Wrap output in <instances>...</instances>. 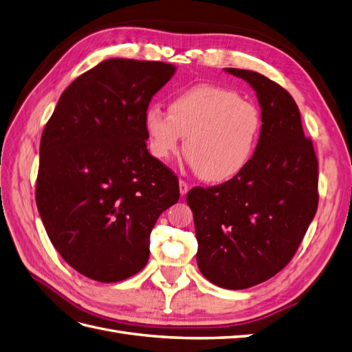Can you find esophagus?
<instances>
[{"instance_id":"1","label":"esophagus","mask_w":352,"mask_h":352,"mask_svg":"<svg viewBox=\"0 0 352 352\" xmlns=\"http://www.w3.org/2000/svg\"><path fill=\"white\" fill-rule=\"evenodd\" d=\"M179 190H180V195H186L188 190H189V185L185 182V180H179Z\"/></svg>"}]
</instances>
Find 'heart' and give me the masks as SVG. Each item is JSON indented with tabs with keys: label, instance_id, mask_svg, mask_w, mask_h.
I'll list each match as a JSON object with an SVG mask.
<instances>
[{
	"label": "heart",
	"instance_id": "obj_1",
	"mask_svg": "<svg viewBox=\"0 0 352 352\" xmlns=\"http://www.w3.org/2000/svg\"><path fill=\"white\" fill-rule=\"evenodd\" d=\"M148 148L166 162L185 153L197 175L208 184H225L248 167L263 131L260 110L235 91L214 85H194L172 98L168 113L150 107L144 114Z\"/></svg>",
	"mask_w": 352,
	"mask_h": 352
}]
</instances>
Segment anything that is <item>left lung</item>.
I'll list each match as a JSON object with an SVG mask.
<instances>
[{"label": "left lung", "mask_w": 352, "mask_h": 352, "mask_svg": "<svg viewBox=\"0 0 352 352\" xmlns=\"http://www.w3.org/2000/svg\"><path fill=\"white\" fill-rule=\"evenodd\" d=\"M225 70L257 95L258 148L238 177L190 189L186 202L202 276L225 289H247L273 278L300 247L318 204L317 157L289 92L257 72Z\"/></svg>", "instance_id": "1"}]
</instances>
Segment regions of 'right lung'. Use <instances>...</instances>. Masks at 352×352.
Instances as JSON below:
<instances>
[{"label": "right lung", "mask_w": 352, "mask_h": 352, "mask_svg": "<svg viewBox=\"0 0 352 352\" xmlns=\"http://www.w3.org/2000/svg\"><path fill=\"white\" fill-rule=\"evenodd\" d=\"M176 67L109 58L61 94L41 138L36 206L65 261L97 282L124 280L150 257L177 177L146 150L144 114Z\"/></svg>", "instance_id": "right-lung-1"}]
</instances>
